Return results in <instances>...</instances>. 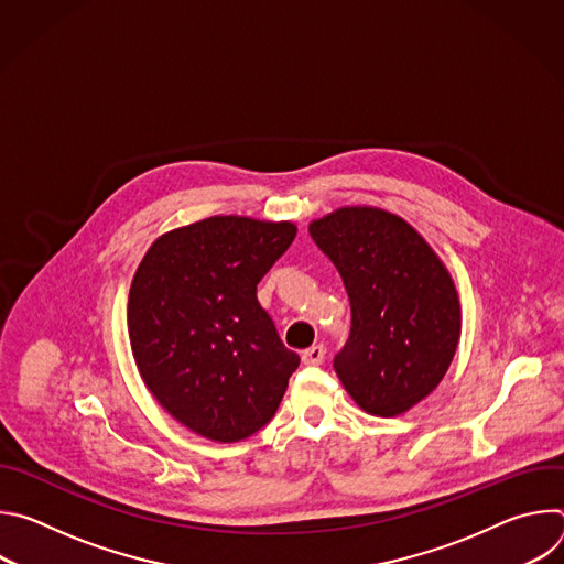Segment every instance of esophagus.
Wrapping results in <instances>:
<instances>
[{"label": "esophagus", "mask_w": 564, "mask_h": 564, "mask_svg": "<svg viewBox=\"0 0 564 564\" xmlns=\"http://www.w3.org/2000/svg\"><path fill=\"white\" fill-rule=\"evenodd\" d=\"M324 357H326V350H324V346H312V348L303 350V355H301V361H303L305 366H318L321 361H324Z\"/></svg>", "instance_id": "1"}]
</instances>
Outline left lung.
Here are the masks:
<instances>
[{"instance_id":"obj_1","label":"left lung","mask_w":564,"mask_h":564,"mask_svg":"<svg viewBox=\"0 0 564 564\" xmlns=\"http://www.w3.org/2000/svg\"><path fill=\"white\" fill-rule=\"evenodd\" d=\"M307 229L350 299L337 377L366 413L404 415L455 357L462 310L453 276L413 225L379 207H339Z\"/></svg>"}]
</instances>
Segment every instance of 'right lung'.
Returning <instances> with one entry per match:
<instances>
[{
    "label": "right lung",
    "instance_id": "obj_1",
    "mask_svg": "<svg viewBox=\"0 0 564 564\" xmlns=\"http://www.w3.org/2000/svg\"><path fill=\"white\" fill-rule=\"evenodd\" d=\"M296 225L209 216L158 236L129 290L138 372L176 422L214 442H240L276 413L299 355L279 339L257 285Z\"/></svg>",
    "mask_w": 564,
    "mask_h": 564
}]
</instances>
